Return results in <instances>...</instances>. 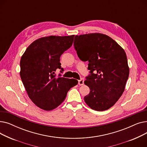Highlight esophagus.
Returning <instances> with one entry per match:
<instances>
[{
    "mask_svg": "<svg viewBox=\"0 0 147 147\" xmlns=\"http://www.w3.org/2000/svg\"><path fill=\"white\" fill-rule=\"evenodd\" d=\"M79 84L80 86H81V85H83V84H84V79H81L80 80H79Z\"/></svg>",
    "mask_w": 147,
    "mask_h": 147,
    "instance_id": "esophagus-1",
    "label": "esophagus"
}]
</instances>
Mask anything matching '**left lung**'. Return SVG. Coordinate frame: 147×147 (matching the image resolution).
<instances>
[{"label":"left lung","mask_w":147,"mask_h":147,"mask_svg":"<svg viewBox=\"0 0 147 147\" xmlns=\"http://www.w3.org/2000/svg\"><path fill=\"white\" fill-rule=\"evenodd\" d=\"M74 48L79 58L88 61L90 73L84 83L90 89L84 97L96 111L109 109L120 98L129 78L126 54L110 37L101 33L76 35Z\"/></svg>","instance_id":"obj_1"}]
</instances>
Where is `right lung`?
Masks as SVG:
<instances>
[{
	"mask_svg": "<svg viewBox=\"0 0 147 147\" xmlns=\"http://www.w3.org/2000/svg\"><path fill=\"white\" fill-rule=\"evenodd\" d=\"M74 35L41 37L30 44L21 57L20 77L32 102L49 111L65 99L68 91L78 81L56 76L61 68L60 57L73 45Z\"/></svg>",
	"mask_w": 147,
	"mask_h": 147,
	"instance_id": "obj_1",
	"label": "right lung"
}]
</instances>
